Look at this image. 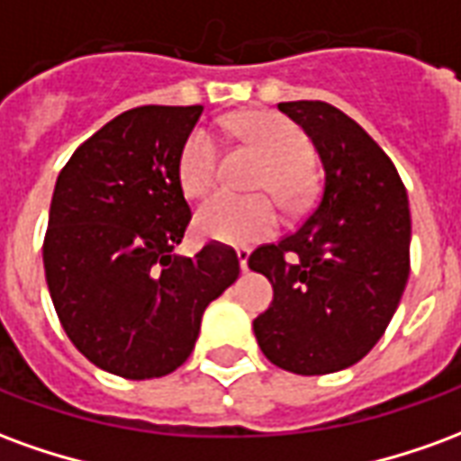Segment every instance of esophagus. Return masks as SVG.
<instances>
[{
	"instance_id": "esophagus-1",
	"label": "esophagus",
	"mask_w": 461,
	"mask_h": 461,
	"mask_svg": "<svg viewBox=\"0 0 461 461\" xmlns=\"http://www.w3.org/2000/svg\"><path fill=\"white\" fill-rule=\"evenodd\" d=\"M237 259H240L241 271L249 269V249H237Z\"/></svg>"
}]
</instances>
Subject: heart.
Returning a JSON list of instances; mask_svg holds the SVG:
<instances>
[{
  "label": "heart",
  "instance_id": "heart-1",
  "mask_svg": "<svg viewBox=\"0 0 461 461\" xmlns=\"http://www.w3.org/2000/svg\"><path fill=\"white\" fill-rule=\"evenodd\" d=\"M230 128L241 140L267 155L257 177L259 190H271L281 200H299L306 190L311 142L296 122L271 111H244L230 118ZM220 145L207 128H194L185 138L177 160V180L190 197H202L217 180ZM276 207L269 197H237L220 192L204 202L194 217L200 237L221 244H251L276 230Z\"/></svg>",
  "mask_w": 461,
  "mask_h": 461
}]
</instances>
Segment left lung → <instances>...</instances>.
<instances>
[{
  "instance_id": "obj_1",
  "label": "left lung",
  "mask_w": 461,
  "mask_h": 461,
  "mask_svg": "<svg viewBox=\"0 0 461 461\" xmlns=\"http://www.w3.org/2000/svg\"><path fill=\"white\" fill-rule=\"evenodd\" d=\"M323 162V190L299 230L251 251L274 286L254 336L274 366L326 375L370 353L410 276L405 185L383 148L323 101L279 104Z\"/></svg>"
}]
</instances>
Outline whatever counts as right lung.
Wrapping results in <instances>:
<instances>
[{"label":"right lung","mask_w":461,"mask_h":461,"mask_svg":"<svg viewBox=\"0 0 461 461\" xmlns=\"http://www.w3.org/2000/svg\"><path fill=\"white\" fill-rule=\"evenodd\" d=\"M202 105H140L78 145L59 172L44 269L66 336L94 366L162 377L190 357L202 313L240 276L237 251L175 247L192 220L177 180Z\"/></svg>","instance_id":"add662e5"}]
</instances>
